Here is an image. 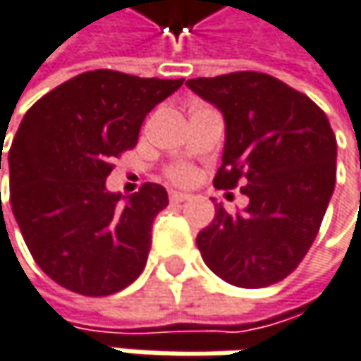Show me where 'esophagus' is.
<instances>
[{
  "label": "esophagus",
  "instance_id": "obj_1",
  "mask_svg": "<svg viewBox=\"0 0 361 361\" xmlns=\"http://www.w3.org/2000/svg\"><path fill=\"white\" fill-rule=\"evenodd\" d=\"M191 195L187 193H178V191H170V201L172 203H183V201H189Z\"/></svg>",
  "mask_w": 361,
  "mask_h": 361
}]
</instances>
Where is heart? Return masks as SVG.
<instances>
[{
  "label": "heart",
  "mask_w": 361,
  "mask_h": 361,
  "mask_svg": "<svg viewBox=\"0 0 361 361\" xmlns=\"http://www.w3.org/2000/svg\"><path fill=\"white\" fill-rule=\"evenodd\" d=\"M170 176L176 180V183H189L191 178H193V170L187 166H178L174 168L172 172H170Z\"/></svg>",
  "instance_id": "b5f03b06"
}]
</instances>
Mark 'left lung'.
Listing matches in <instances>:
<instances>
[{
    "label": "left lung",
    "mask_w": 361,
    "mask_h": 361,
    "mask_svg": "<svg viewBox=\"0 0 361 361\" xmlns=\"http://www.w3.org/2000/svg\"><path fill=\"white\" fill-rule=\"evenodd\" d=\"M224 115L226 143L214 187L248 197L245 212L216 205L197 234L205 265L238 288H265L300 265L335 189L337 140L302 92L259 71L187 80Z\"/></svg>",
    "instance_id": "1"
}]
</instances>
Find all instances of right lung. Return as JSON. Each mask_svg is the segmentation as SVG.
<instances>
[{
  "instance_id": "right-lung-1",
  "label": "right lung",
  "mask_w": 361,
  "mask_h": 361,
  "mask_svg": "<svg viewBox=\"0 0 361 361\" xmlns=\"http://www.w3.org/2000/svg\"><path fill=\"white\" fill-rule=\"evenodd\" d=\"M183 82L96 69L24 115L8 154L10 203L32 259L59 286L98 298L140 277L166 189L145 183L118 205L104 183L111 162L135 147L145 115Z\"/></svg>"
}]
</instances>
